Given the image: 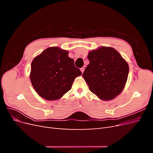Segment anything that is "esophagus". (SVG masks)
I'll return each mask as SVG.
<instances>
[{
	"mask_svg": "<svg viewBox=\"0 0 153 153\" xmlns=\"http://www.w3.org/2000/svg\"><path fill=\"white\" fill-rule=\"evenodd\" d=\"M85 66H83V67L80 69V70H81L82 73H84V70H85Z\"/></svg>",
	"mask_w": 153,
	"mask_h": 153,
	"instance_id": "esophagus-1",
	"label": "esophagus"
}]
</instances>
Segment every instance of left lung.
<instances>
[{
	"label": "left lung",
	"mask_w": 153,
	"mask_h": 153,
	"mask_svg": "<svg viewBox=\"0 0 153 153\" xmlns=\"http://www.w3.org/2000/svg\"><path fill=\"white\" fill-rule=\"evenodd\" d=\"M89 64L82 76L89 90L100 100L114 99L124 89L128 79L129 66L117 50L101 47L88 53Z\"/></svg>",
	"instance_id": "obj_1"
}]
</instances>
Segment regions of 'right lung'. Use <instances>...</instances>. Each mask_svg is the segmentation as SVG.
<instances>
[{
	"instance_id": "1",
	"label": "right lung",
	"mask_w": 153,
	"mask_h": 153,
	"mask_svg": "<svg viewBox=\"0 0 153 153\" xmlns=\"http://www.w3.org/2000/svg\"><path fill=\"white\" fill-rule=\"evenodd\" d=\"M68 53L59 47H49L33 59L30 80L41 98L49 101L61 98L71 89L75 78L82 75Z\"/></svg>"
}]
</instances>
